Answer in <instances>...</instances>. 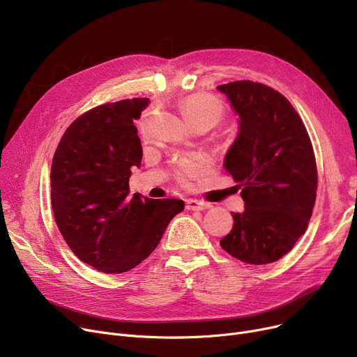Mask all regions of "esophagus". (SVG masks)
<instances>
[{
    "label": "esophagus",
    "instance_id": "obj_1",
    "mask_svg": "<svg viewBox=\"0 0 357 357\" xmlns=\"http://www.w3.org/2000/svg\"><path fill=\"white\" fill-rule=\"evenodd\" d=\"M210 207H211V204L205 202V201H198V199L186 201V208L192 210V211H204V210H208Z\"/></svg>",
    "mask_w": 357,
    "mask_h": 357
}]
</instances>
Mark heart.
<instances>
[{"instance_id": "b5f03b06", "label": "heart", "mask_w": 357, "mask_h": 357, "mask_svg": "<svg viewBox=\"0 0 357 357\" xmlns=\"http://www.w3.org/2000/svg\"><path fill=\"white\" fill-rule=\"evenodd\" d=\"M179 111L185 120L188 121L194 128H211L217 126L224 117V105L222 102L210 96V93L197 92L186 96L178 101ZM204 169L202 160L199 158L182 159L178 163L176 176L181 182H188L190 179L198 176Z\"/></svg>"}]
</instances>
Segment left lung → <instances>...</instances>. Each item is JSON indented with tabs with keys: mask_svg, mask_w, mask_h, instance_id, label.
I'll list each match as a JSON object with an SVG mask.
<instances>
[{
	"mask_svg": "<svg viewBox=\"0 0 357 357\" xmlns=\"http://www.w3.org/2000/svg\"><path fill=\"white\" fill-rule=\"evenodd\" d=\"M217 89L240 119L224 167L246 207L233 213V229L220 245L245 264H272L308 227L317 195L312 144L301 117L273 88L236 81Z\"/></svg>",
	"mask_w": 357,
	"mask_h": 357,
	"instance_id": "1",
	"label": "left lung"
}]
</instances>
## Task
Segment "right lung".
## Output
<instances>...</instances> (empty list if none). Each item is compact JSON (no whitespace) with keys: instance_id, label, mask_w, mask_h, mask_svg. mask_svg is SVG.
I'll use <instances>...</instances> for the list:
<instances>
[{"instance_id":"obj_1","label":"right lung","mask_w":357,"mask_h":357,"mask_svg":"<svg viewBox=\"0 0 357 357\" xmlns=\"http://www.w3.org/2000/svg\"><path fill=\"white\" fill-rule=\"evenodd\" d=\"M149 98L98 105L65 131L53 155L50 186L56 224L70 250L104 273H123L152 253L182 199L128 197L131 166L143 150L135 120Z\"/></svg>"}]
</instances>
